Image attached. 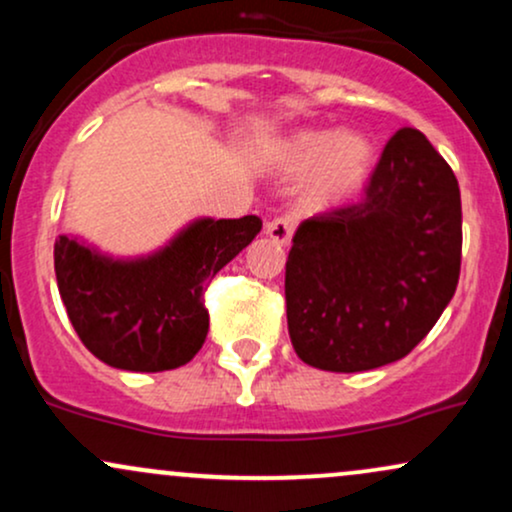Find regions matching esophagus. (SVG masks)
Returning <instances> with one entry per match:
<instances>
[{
	"label": "esophagus",
	"instance_id": "obj_1",
	"mask_svg": "<svg viewBox=\"0 0 512 512\" xmlns=\"http://www.w3.org/2000/svg\"><path fill=\"white\" fill-rule=\"evenodd\" d=\"M293 231H296V221L291 216H276V219L267 223V236L281 245L291 243Z\"/></svg>",
	"mask_w": 512,
	"mask_h": 512
}]
</instances>
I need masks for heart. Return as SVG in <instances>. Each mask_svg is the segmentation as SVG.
<instances>
[{
	"label": "heart",
	"instance_id": "b5f03b06",
	"mask_svg": "<svg viewBox=\"0 0 512 512\" xmlns=\"http://www.w3.org/2000/svg\"><path fill=\"white\" fill-rule=\"evenodd\" d=\"M274 163L286 173H305L303 199L308 207L327 209L351 199L368 180L375 146L361 132L301 129L281 139Z\"/></svg>",
	"mask_w": 512,
	"mask_h": 512
}]
</instances>
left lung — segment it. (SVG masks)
I'll use <instances>...</instances> for the list:
<instances>
[{
    "instance_id": "obj_1",
    "label": "left lung",
    "mask_w": 512,
    "mask_h": 512,
    "mask_svg": "<svg viewBox=\"0 0 512 512\" xmlns=\"http://www.w3.org/2000/svg\"><path fill=\"white\" fill-rule=\"evenodd\" d=\"M460 185L419 129L385 144L366 195L310 216L286 260V317L308 366L358 373L399 361L455 296Z\"/></svg>"
}]
</instances>
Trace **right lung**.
Here are the masks:
<instances>
[{"label": "right lung", "mask_w": 512, "mask_h": 512, "mask_svg": "<svg viewBox=\"0 0 512 512\" xmlns=\"http://www.w3.org/2000/svg\"><path fill=\"white\" fill-rule=\"evenodd\" d=\"M260 216L202 219L146 260L117 262L79 240H55L57 289L93 356L158 373L192 361L209 332L204 291L260 233Z\"/></svg>", "instance_id": "add662e5"}]
</instances>
